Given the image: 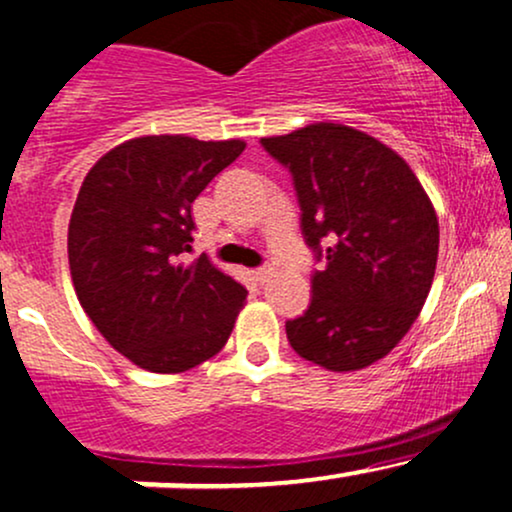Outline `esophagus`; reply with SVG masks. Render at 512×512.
<instances>
[{"label":"esophagus","mask_w":512,"mask_h":512,"mask_svg":"<svg viewBox=\"0 0 512 512\" xmlns=\"http://www.w3.org/2000/svg\"><path fill=\"white\" fill-rule=\"evenodd\" d=\"M255 274H257V282H260V284H267L269 279H272L274 267H272V265H262V267H257V269H255Z\"/></svg>","instance_id":"obj_1"}]
</instances>
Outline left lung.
<instances>
[{"mask_svg":"<svg viewBox=\"0 0 512 512\" xmlns=\"http://www.w3.org/2000/svg\"><path fill=\"white\" fill-rule=\"evenodd\" d=\"M260 143L291 172L303 240L325 260L303 316L286 320L289 345L330 372L369 367L430 294L440 226L428 194L401 155L342 123Z\"/></svg>","mask_w":512,"mask_h":512,"instance_id":"obj_1","label":"left lung"}]
</instances>
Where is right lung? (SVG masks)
<instances>
[{"label": "right lung", "mask_w": 512, "mask_h": 512, "mask_svg": "<svg viewBox=\"0 0 512 512\" xmlns=\"http://www.w3.org/2000/svg\"><path fill=\"white\" fill-rule=\"evenodd\" d=\"M243 140L145 136L84 177L67 257L77 299L114 350L155 374L187 372L223 350L245 286L192 252L194 199Z\"/></svg>", "instance_id": "obj_1"}]
</instances>
